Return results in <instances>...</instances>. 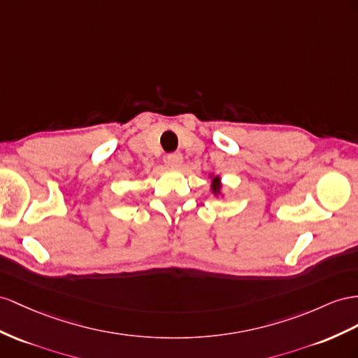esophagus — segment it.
<instances>
[{"mask_svg": "<svg viewBox=\"0 0 358 358\" xmlns=\"http://www.w3.org/2000/svg\"><path fill=\"white\" fill-rule=\"evenodd\" d=\"M168 164L172 168H180L181 163H182V154L181 152H171L168 154Z\"/></svg>", "mask_w": 358, "mask_h": 358, "instance_id": "esophagus-1", "label": "esophagus"}]
</instances>
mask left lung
Masks as SVG:
<instances>
[{"label":"left lung","instance_id":"1","mask_svg":"<svg viewBox=\"0 0 358 358\" xmlns=\"http://www.w3.org/2000/svg\"><path fill=\"white\" fill-rule=\"evenodd\" d=\"M215 181H216V185H215V186H213V190H217V189H219V180H217V178H216V180H215Z\"/></svg>","mask_w":358,"mask_h":358}]
</instances>
